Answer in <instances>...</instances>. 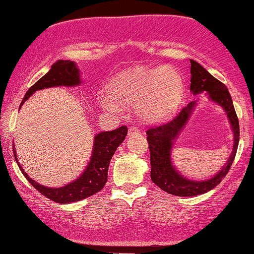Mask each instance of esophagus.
I'll list each match as a JSON object with an SVG mask.
<instances>
[{"label": "esophagus", "mask_w": 254, "mask_h": 254, "mask_svg": "<svg viewBox=\"0 0 254 254\" xmlns=\"http://www.w3.org/2000/svg\"><path fill=\"white\" fill-rule=\"evenodd\" d=\"M137 133H139V129H137L136 127H129V129H128V134H129V135H134V134Z\"/></svg>", "instance_id": "esophagus-1"}]
</instances>
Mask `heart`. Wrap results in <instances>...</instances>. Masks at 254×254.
I'll list each match as a JSON object with an SVG mask.
<instances>
[{
    "label": "heart",
    "mask_w": 254,
    "mask_h": 254,
    "mask_svg": "<svg viewBox=\"0 0 254 254\" xmlns=\"http://www.w3.org/2000/svg\"><path fill=\"white\" fill-rule=\"evenodd\" d=\"M109 94L100 96V103L109 112H119L121 105L135 106L139 117L147 122L160 121L173 113L184 95L180 74L170 65L154 69L122 71L109 82Z\"/></svg>",
    "instance_id": "b5f03b06"
}]
</instances>
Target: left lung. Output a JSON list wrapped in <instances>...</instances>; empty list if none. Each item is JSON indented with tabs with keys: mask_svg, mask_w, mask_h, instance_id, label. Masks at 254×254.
Here are the masks:
<instances>
[{
	"mask_svg": "<svg viewBox=\"0 0 254 254\" xmlns=\"http://www.w3.org/2000/svg\"><path fill=\"white\" fill-rule=\"evenodd\" d=\"M190 92L198 95L205 92L212 102L217 103L226 113L233 132V148L226 164L212 178L206 180H192L186 178L175 168L172 162L173 145L189 122L196 106V101L190 102L181 109L179 114L167 124L149 128L147 130V141L151 152V179L165 192L178 196H193L203 194L217 185L230 171L233 164L238 145H239V121L234 109L231 94L223 82L212 76L198 62L190 60Z\"/></svg>",
	"mask_w": 254,
	"mask_h": 254,
	"instance_id": "left-lung-1",
	"label": "left lung"
}]
</instances>
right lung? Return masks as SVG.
I'll use <instances>...</instances> for the list:
<instances>
[{"mask_svg": "<svg viewBox=\"0 0 254 254\" xmlns=\"http://www.w3.org/2000/svg\"><path fill=\"white\" fill-rule=\"evenodd\" d=\"M81 84L80 70L74 61L69 60H59L52 65L51 70L42 76L35 84L28 89V92L22 100L21 106L33 95L36 90L51 87H75ZM20 106V108H21ZM128 128L126 126L119 127L118 129L111 130V132H101L94 136V145L90 160L87 165L86 170L79 178L74 181L67 184L62 187H47L40 185L28 177V174L23 171L22 166L18 162L16 151L14 148V156L22 174L26 177V179L33 185L35 189L46 198L53 200L59 203L74 202L88 198L93 194L101 190L107 183L108 167L111 162L112 156L114 155L115 151L119 146L124 142L125 137L127 135Z\"/></svg>", "mask_w": 254, "mask_h": 254, "instance_id": "obj_1", "label": "right lung"}]
</instances>
